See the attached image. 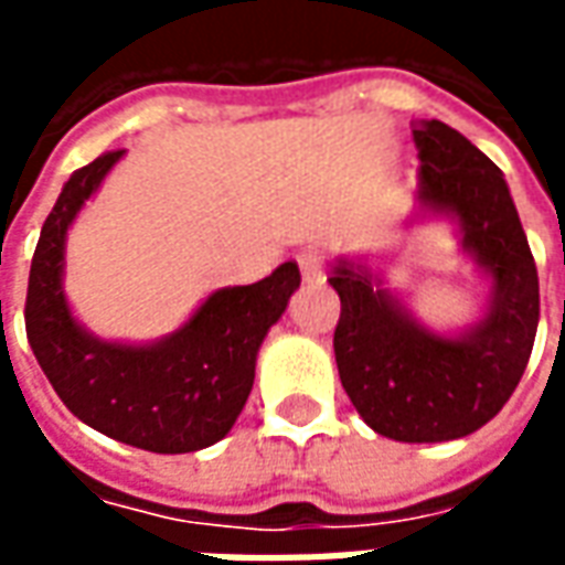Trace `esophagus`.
Listing matches in <instances>:
<instances>
[{
	"label": "esophagus",
	"mask_w": 565,
	"mask_h": 565,
	"mask_svg": "<svg viewBox=\"0 0 565 565\" xmlns=\"http://www.w3.org/2000/svg\"><path fill=\"white\" fill-rule=\"evenodd\" d=\"M296 263H299V271H302V281H323V257H320L318 250H302V254L296 257Z\"/></svg>",
	"instance_id": "1"
}]
</instances>
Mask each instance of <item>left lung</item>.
Masks as SVG:
<instances>
[{
	"mask_svg": "<svg viewBox=\"0 0 565 565\" xmlns=\"http://www.w3.org/2000/svg\"><path fill=\"white\" fill-rule=\"evenodd\" d=\"M420 157L417 217H450L490 278L481 320L457 335L426 330L369 263L330 271L342 299L332 348L344 393L379 436L450 441L509 403L539 327V271L499 166L441 120L412 129Z\"/></svg>",
	"mask_w": 565,
	"mask_h": 565,
	"instance_id": "1",
	"label": "left lung"
}]
</instances>
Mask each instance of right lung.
Returning a JSON list of instances; mask_svg holds the SVG:
<instances>
[{"label": "right lung", "instance_id": "1", "mask_svg": "<svg viewBox=\"0 0 565 565\" xmlns=\"http://www.w3.org/2000/svg\"><path fill=\"white\" fill-rule=\"evenodd\" d=\"M124 153L108 150L63 184L32 254L26 339L78 420L132 448L190 454L221 441L242 415L259 344L299 287V266L281 263L263 281L214 290L157 342H105L84 330L63 290L66 235Z\"/></svg>", "mask_w": 565, "mask_h": 565}]
</instances>
